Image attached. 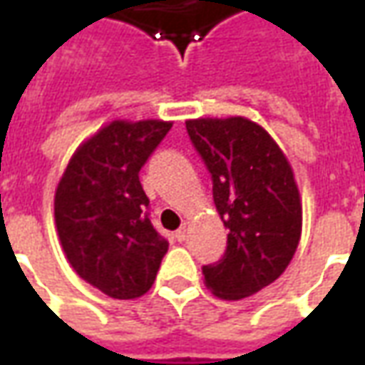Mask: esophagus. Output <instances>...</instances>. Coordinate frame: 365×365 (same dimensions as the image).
Masks as SVG:
<instances>
[{"mask_svg": "<svg viewBox=\"0 0 365 365\" xmlns=\"http://www.w3.org/2000/svg\"><path fill=\"white\" fill-rule=\"evenodd\" d=\"M175 238H178L180 242H183V240L187 238V225H185V222H183V225H182V227H180V229L175 230Z\"/></svg>", "mask_w": 365, "mask_h": 365, "instance_id": "1", "label": "esophagus"}]
</instances>
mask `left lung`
<instances>
[{
  "label": "left lung",
  "instance_id": "obj_1",
  "mask_svg": "<svg viewBox=\"0 0 365 365\" xmlns=\"http://www.w3.org/2000/svg\"><path fill=\"white\" fill-rule=\"evenodd\" d=\"M213 175V199L229 229L221 262L203 268L215 297L238 301L274 283L289 266L303 205L289 160L266 128L246 117L185 120Z\"/></svg>",
  "mask_w": 365,
  "mask_h": 365
}]
</instances>
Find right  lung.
<instances>
[{
  "label": "right lung",
  "mask_w": 365,
  "mask_h": 365,
  "mask_svg": "<svg viewBox=\"0 0 365 365\" xmlns=\"http://www.w3.org/2000/svg\"><path fill=\"white\" fill-rule=\"evenodd\" d=\"M172 120L115 119L86 138L54 193V222L70 266L113 299L150 289L168 242L152 227L138 172Z\"/></svg>",
  "instance_id": "obj_1"
}]
</instances>
